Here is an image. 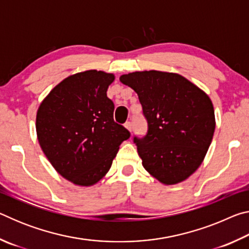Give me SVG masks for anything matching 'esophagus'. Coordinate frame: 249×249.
<instances>
[{
  "mask_svg": "<svg viewBox=\"0 0 249 249\" xmlns=\"http://www.w3.org/2000/svg\"><path fill=\"white\" fill-rule=\"evenodd\" d=\"M124 126L126 128H127L129 132H132V129H133V125H132V123H130V122H126V123L124 124Z\"/></svg>",
  "mask_w": 249,
  "mask_h": 249,
  "instance_id": "1",
  "label": "esophagus"
}]
</instances>
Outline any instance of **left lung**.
I'll return each instance as SVG.
<instances>
[{"mask_svg":"<svg viewBox=\"0 0 249 249\" xmlns=\"http://www.w3.org/2000/svg\"><path fill=\"white\" fill-rule=\"evenodd\" d=\"M136 92L148 124L134 137L142 166L163 184L188 179L203 161L215 129L212 101L182 75L136 71L120 77Z\"/></svg>","mask_w":249,"mask_h":249,"instance_id":"obj_1","label":"left lung"}]
</instances>
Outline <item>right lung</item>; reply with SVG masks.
Segmentation results:
<instances>
[{
  "label": "right lung",
  "mask_w": 249,
  "mask_h": 249,
  "mask_svg": "<svg viewBox=\"0 0 249 249\" xmlns=\"http://www.w3.org/2000/svg\"><path fill=\"white\" fill-rule=\"evenodd\" d=\"M114 74L88 70L57 84L40 103L36 132L46 157L59 175L89 187L107 174L120 145L130 134L113 120L107 95Z\"/></svg>",
  "instance_id": "add662e5"
}]
</instances>
